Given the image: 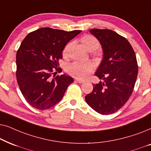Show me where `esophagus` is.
<instances>
[{
	"instance_id": "34e87169",
	"label": "esophagus",
	"mask_w": 151,
	"mask_h": 151,
	"mask_svg": "<svg viewBox=\"0 0 151 151\" xmlns=\"http://www.w3.org/2000/svg\"><path fill=\"white\" fill-rule=\"evenodd\" d=\"M75 81H77V83H83V82L85 81H83V80H81V79H76Z\"/></svg>"
}]
</instances>
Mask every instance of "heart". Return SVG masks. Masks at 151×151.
I'll return each mask as SVG.
<instances>
[{
  "mask_svg": "<svg viewBox=\"0 0 151 151\" xmlns=\"http://www.w3.org/2000/svg\"><path fill=\"white\" fill-rule=\"evenodd\" d=\"M81 41L85 47L89 51H94L98 49L100 43L99 40L94 36L87 35L83 36L81 39ZM72 43H68L64 47L63 55H67L69 51ZM93 70V65L90 62H79L75 61L70 63L66 67V71L68 73L78 78H85L91 73Z\"/></svg>",
  "mask_w": 151,
  "mask_h": 151,
  "instance_id": "obj_1",
  "label": "heart"
}]
</instances>
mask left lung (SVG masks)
Segmentation results:
<instances>
[{
  "label": "left lung",
  "mask_w": 151,
  "mask_h": 151,
  "mask_svg": "<svg viewBox=\"0 0 151 151\" xmlns=\"http://www.w3.org/2000/svg\"><path fill=\"white\" fill-rule=\"evenodd\" d=\"M90 32L103 50L95 75L104 81L93 84L85 99L98 113L112 114L123 107L133 91L138 74L135 53L128 40L112 30L92 29Z\"/></svg>",
  "instance_id": "obj_1"
}]
</instances>
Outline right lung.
I'll return each instance as SVG.
<instances>
[{"label":"right lung","mask_w":151,"mask_h":151,"mask_svg":"<svg viewBox=\"0 0 151 151\" xmlns=\"http://www.w3.org/2000/svg\"><path fill=\"white\" fill-rule=\"evenodd\" d=\"M81 30L66 32L50 27L28 34L17 53V79L24 98L38 110H47L61 101L73 79L55 70L68 42Z\"/></svg>","instance_id":"1"}]
</instances>
